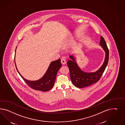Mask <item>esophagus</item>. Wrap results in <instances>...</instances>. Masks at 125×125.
<instances>
[{
  "instance_id": "obj_1",
  "label": "esophagus",
  "mask_w": 125,
  "mask_h": 125,
  "mask_svg": "<svg viewBox=\"0 0 125 125\" xmlns=\"http://www.w3.org/2000/svg\"><path fill=\"white\" fill-rule=\"evenodd\" d=\"M61 64H66V61L64 60V59H62L61 60Z\"/></svg>"
}]
</instances>
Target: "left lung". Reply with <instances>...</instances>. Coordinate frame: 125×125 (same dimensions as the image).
I'll list each match as a JSON object with an SVG mask.
<instances>
[{"instance_id":"1","label":"left lung","mask_w":125,"mask_h":125,"mask_svg":"<svg viewBox=\"0 0 125 125\" xmlns=\"http://www.w3.org/2000/svg\"><path fill=\"white\" fill-rule=\"evenodd\" d=\"M99 45L105 52V58L101 67L94 72L83 71L79 66L76 61V54L70 55V60L67 62L70 71V77L73 84L78 88L87 87L97 83L104 72L108 63L109 51L106 42L102 36H101Z\"/></svg>"}]
</instances>
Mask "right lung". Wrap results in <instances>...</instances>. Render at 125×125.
Segmentation results:
<instances>
[{
	"label": "right lung",
	"instance_id": "right-lung-1",
	"mask_svg": "<svg viewBox=\"0 0 125 125\" xmlns=\"http://www.w3.org/2000/svg\"><path fill=\"white\" fill-rule=\"evenodd\" d=\"M17 47L16 48L15 55V67L20 75L24 80L27 84L32 88L33 89L38 91L47 92L49 91L53 87L54 83L56 78L58 71L61 67V59H59L56 61L51 62L49 65V66L46 71L44 75L42 76L41 78L36 81H29L25 79L24 77L21 75L19 72L15 63V52Z\"/></svg>",
	"mask_w": 125,
	"mask_h": 125
}]
</instances>
